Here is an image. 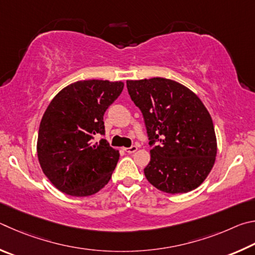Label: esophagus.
I'll return each mask as SVG.
<instances>
[{"instance_id": "1", "label": "esophagus", "mask_w": 255, "mask_h": 255, "mask_svg": "<svg viewBox=\"0 0 255 255\" xmlns=\"http://www.w3.org/2000/svg\"><path fill=\"white\" fill-rule=\"evenodd\" d=\"M124 150H125V152H128V153H134L137 150V146L132 145V146H130V148H125Z\"/></svg>"}]
</instances>
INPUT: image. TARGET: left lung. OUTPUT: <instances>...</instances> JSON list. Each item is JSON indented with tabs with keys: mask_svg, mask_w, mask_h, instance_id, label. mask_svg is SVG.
Segmentation results:
<instances>
[{
	"mask_svg": "<svg viewBox=\"0 0 255 255\" xmlns=\"http://www.w3.org/2000/svg\"><path fill=\"white\" fill-rule=\"evenodd\" d=\"M127 87L149 136L146 179L168 194L197 188L211 172L217 152L213 121L202 101L167 78L128 80Z\"/></svg>",
	"mask_w": 255,
	"mask_h": 255,
	"instance_id": "8db88e82",
	"label": "left lung"
}]
</instances>
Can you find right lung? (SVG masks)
<instances>
[{
	"mask_svg": "<svg viewBox=\"0 0 255 255\" xmlns=\"http://www.w3.org/2000/svg\"><path fill=\"white\" fill-rule=\"evenodd\" d=\"M122 82L82 80L53 97L39 128L37 152L51 184L76 197L91 196L110 181L120 159L105 139L104 114L120 96Z\"/></svg>",
	"mask_w": 255,
	"mask_h": 255,
	"instance_id": "add662e5",
	"label": "right lung"
}]
</instances>
